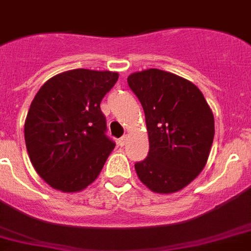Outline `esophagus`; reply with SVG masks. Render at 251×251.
<instances>
[{
    "label": "esophagus",
    "instance_id": "obj_1",
    "mask_svg": "<svg viewBox=\"0 0 251 251\" xmlns=\"http://www.w3.org/2000/svg\"><path fill=\"white\" fill-rule=\"evenodd\" d=\"M126 140H127V135H124L123 138L119 139V144L121 145V147H124V145L126 144Z\"/></svg>",
    "mask_w": 251,
    "mask_h": 251
}]
</instances>
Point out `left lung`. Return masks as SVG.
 Wrapping results in <instances>:
<instances>
[{"instance_id":"left-lung-1","label":"left lung","mask_w":251,"mask_h":251,"mask_svg":"<svg viewBox=\"0 0 251 251\" xmlns=\"http://www.w3.org/2000/svg\"><path fill=\"white\" fill-rule=\"evenodd\" d=\"M145 113L149 154L135 164L152 192L174 193L201 173L210 155L215 120L195 84L171 72L147 69L127 77Z\"/></svg>"}]
</instances>
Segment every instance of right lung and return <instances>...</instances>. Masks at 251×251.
I'll return each mask as SVG.
<instances>
[{
    "label": "right lung",
    "mask_w": 251,
    "mask_h": 251,
    "mask_svg": "<svg viewBox=\"0 0 251 251\" xmlns=\"http://www.w3.org/2000/svg\"><path fill=\"white\" fill-rule=\"evenodd\" d=\"M119 73L72 69L47 80L30 104L25 143L32 167L51 188L72 193L101 173L115 143L100 103Z\"/></svg>",
    "instance_id": "add662e5"
}]
</instances>
